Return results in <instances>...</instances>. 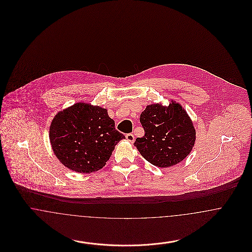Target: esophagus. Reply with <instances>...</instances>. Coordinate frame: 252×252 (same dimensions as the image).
Wrapping results in <instances>:
<instances>
[{
	"label": "esophagus",
	"mask_w": 252,
	"mask_h": 252,
	"mask_svg": "<svg viewBox=\"0 0 252 252\" xmlns=\"http://www.w3.org/2000/svg\"><path fill=\"white\" fill-rule=\"evenodd\" d=\"M126 140H127L128 142H130V143H133L134 140H135V137H134V135L131 134V133L126 134Z\"/></svg>",
	"instance_id": "esophagus-1"
}]
</instances>
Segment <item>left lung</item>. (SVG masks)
<instances>
[{
  "label": "left lung",
  "mask_w": 252,
  "mask_h": 252,
  "mask_svg": "<svg viewBox=\"0 0 252 252\" xmlns=\"http://www.w3.org/2000/svg\"><path fill=\"white\" fill-rule=\"evenodd\" d=\"M140 122L145 134L143 138H137L134 145L153 165L171 167L192 151L195 129L188 113L179 103L171 101L167 107L148 105L142 112Z\"/></svg>",
  "instance_id": "obj_1"
}]
</instances>
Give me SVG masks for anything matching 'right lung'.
<instances>
[{
	"label": "right lung",
	"instance_id": "right-lung-1",
	"mask_svg": "<svg viewBox=\"0 0 252 252\" xmlns=\"http://www.w3.org/2000/svg\"><path fill=\"white\" fill-rule=\"evenodd\" d=\"M49 138L55 155L77 173H93L106 165L115 145L125 135L115 129L106 108L76 103L58 112Z\"/></svg>",
	"mask_w": 252,
	"mask_h": 252
}]
</instances>
